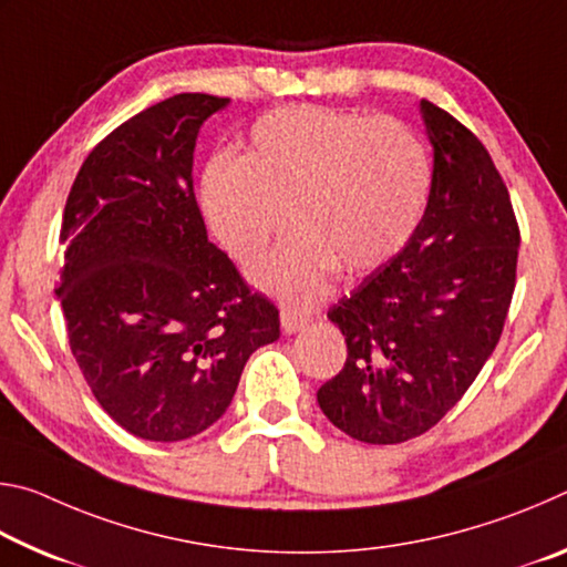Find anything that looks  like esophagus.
Returning a JSON list of instances; mask_svg holds the SVG:
<instances>
[{"label":"esophagus","instance_id":"1","mask_svg":"<svg viewBox=\"0 0 567 567\" xmlns=\"http://www.w3.org/2000/svg\"><path fill=\"white\" fill-rule=\"evenodd\" d=\"M312 315L307 310H295V307H285V310L280 312V324H282V332L285 334H295L305 330L307 324H310Z\"/></svg>","mask_w":567,"mask_h":567}]
</instances>
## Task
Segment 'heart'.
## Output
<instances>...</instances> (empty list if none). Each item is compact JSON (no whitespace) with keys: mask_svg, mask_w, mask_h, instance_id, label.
Masks as SVG:
<instances>
[{"mask_svg":"<svg viewBox=\"0 0 567 567\" xmlns=\"http://www.w3.org/2000/svg\"><path fill=\"white\" fill-rule=\"evenodd\" d=\"M430 187L427 147L402 122L290 104L252 124L243 157L207 162L199 205L209 233L243 267L265 260L287 215L295 235L257 285L310 305L340 265L368 272L395 257L425 215Z\"/></svg>","mask_w":567,"mask_h":567,"instance_id":"b5f03b06","label":"heart"}]
</instances>
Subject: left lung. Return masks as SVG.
I'll return each mask as SVG.
<instances>
[{"instance_id":"obj_1","label":"left lung","mask_w":567,"mask_h":567,"mask_svg":"<svg viewBox=\"0 0 567 567\" xmlns=\"http://www.w3.org/2000/svg\"><path fill=\"white\" fill-rule=\"evenodd\" d=\"M433 187L415 235L332 305L348 360L318 390L324 415L370 445L427 433L491 358L511 310L520 229L491 155L453 114L420 102Z\"/></svg>"}]
</instances>
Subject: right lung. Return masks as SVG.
<instances>
[{
    "mask_svg": "<svg viewBox=\"0 0 567 567\" xmlns=\"http://www.w3.org/2000/svg\"><path fill=\"white\" fill-rule=\"evenodd\" d=\"M225 97L185 92L110 132L76 172L62 217L66 338L102 410L155 443L225 415L280 312L207 239L192 185L199 127Z\"/></svg>",
    "mask_w": 567,
    "mask_h": 567,
    "instance_id": "right-lung-1",
    "label": "right lung"
}]
</instances>
